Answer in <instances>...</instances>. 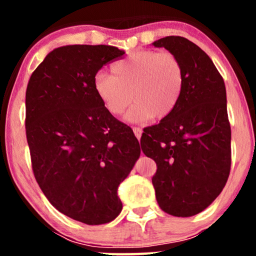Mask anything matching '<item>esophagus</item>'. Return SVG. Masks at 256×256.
I'll use <instances>...</instances> for the list:
<instances>
[{"label": "esophagus", "mask_w": 256, "mask_h": 256, "mask_svg": "<svg viewBox=\"0 0 256 256\" xmlns=\"http://www.w3.org/2000/svg\"><path fill=\"white\" fill-rule=\"evenodd\" d=\"M132 130H134V136H136L138 140H140V136H142V132H143L142 128H134Z\"/></svg>", "instance_id": "obj_1"}]
</instances>
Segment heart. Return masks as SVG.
Returning a JSON list of instances; mask_svg holds the SVG:
<instances>
[{
  "label": "heart",
  "instance_id": "b5f03b06",
  "mask_svg": "<svg viewBox=\"0 0 256 256\" xmlns=\"http://www.w3.org/2000/svg\"><path fill=\"white\" fill-rule=\"evenodd\" d=\"M184 71L171 52L150 49L132 52L112 66V76L98 72L92 88L102 106L112 116L126 113L128 122L165 119L177 107L183 92Z\"/></svg>",
  "mask_w": 256,
  "mask_h": 256
}]
</instances>
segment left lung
<instances>
[{"mask_svg": "<svg viewBox=\"0 0 256 256\" xmlns=\"http://www.w3.org/2000/svg\"><path fill=\"white\" fill-rule=\"evenodd\" d=\"M180 61L183 92L176 110L144 128L140 146L156 162L152 182L161 210L174 216L204 210L224 189L231 167V128L224 79L200 46L179 36L155 40Z\"/></svg>", "mask_w": 256, "mask_h": 256, "instance_id": "1", "label": "left lung"}]
</instances>
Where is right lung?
Segmentation results:
<instances>
[{"label":"right lung","instance_id":"1","mask_svg":"<svg viewBox=\"0 0 256 256\" xmlns=\"http://www.w3.org/2000/svg\"><path fill=\"white\" fill-rule=\"evenodd\" d=\"M125 54L116 46L74 44L49 52L26 89V138L46 198L88 225L122 212L118 186L140 146L134 132L104 110L92 88L102 66Z\"/></svg>","mask_w":256,"mask_h":256}]
</instances>
